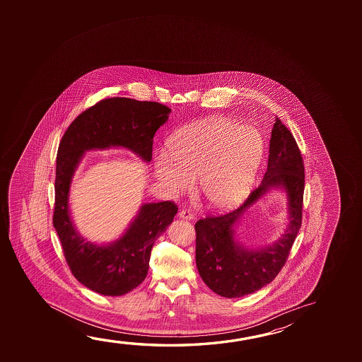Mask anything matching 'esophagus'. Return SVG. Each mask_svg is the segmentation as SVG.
Wrapping results in <instances>:
<instances>
[{
	"instance_id": "esophagus-1",
	"label": "esophagus",
	"mask_w": 362,
	"mask_h": 362,
	"mask_svg": "<svg viewBox=\"0 0 362 362\" xmlns=\"http://www.w3.org/2000/svg\"><path fill=\"white\" fill-rule=\"evenodd\" d=\"M179 217L184 219H193L194 218V214H193L190 209L185 208V209H182V211L179 212Z\"/></svg>"
}]
</instances>
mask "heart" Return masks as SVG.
I'll list each match as a JSON object with an SVG mask.
<instances>
[{"mask_svg": "<svg viewBox=\"0 0 362 362\" xmlns=\"http://www.w3.org/2000/svg\"><path fill=\"white\" fill-rule=\"evenodd\" d=\"M169 155L155 158V175L173 194L189 189L199 177V190L209 206L225 208L247 192L260 165L264 140L251 126L209 117L179 130L169 141Z\"/></svg>", "mask_w": 362, "mask_h": 362, "instance_id": "obj_1", "label": "heart"}]
</instances>
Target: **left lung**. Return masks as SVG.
<instances>
[{
    "label": "left lung",
    "mask_w": 362,
    "mask_h": 362,
    "mask_svg": "<svg viewBox=\"0 0 362 362\" xmlns=\"http://www.w3.org/2000/svg\"><path fill=\"white\" fill-rule=\"evenodd\" d=\"M273 186L284 187L290 198V226L278 243L265 250L238 245L231 228L239 217ZM304 163L291 131L275 119L264 179L243 204L228 214H211L196 226V262L211 291L226 298L255 293L272 283L283 269L302 226Z\"/></svg>",
    "instance_id": "8db88e82"
}]
</instances>
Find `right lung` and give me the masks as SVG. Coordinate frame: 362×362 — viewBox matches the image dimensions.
<instances>
[{
	"instance_id": "obj_1",
	"label": "right lung",
	"mask_w": 362,
	"mask_h": 362,
	"mask_svg": "<svg viewBox=\"0 0 362 362\" xmlns=\"http://www.w3.org/2000/svg\"><path fill=\"white\" fill-rule=\"evenodd\" d=\"M170 108L158 102L124 97L105 98L81 113L66 129L57 154L53 225L66 264L79 283L102 296H124L141 284L155 241L178 212L172 201L144 204L124 236L98 246L76 231L69 216V185L84 151L122 146L144 160L153 158L155 132Z\"/></svg>"
}]
</instances>
